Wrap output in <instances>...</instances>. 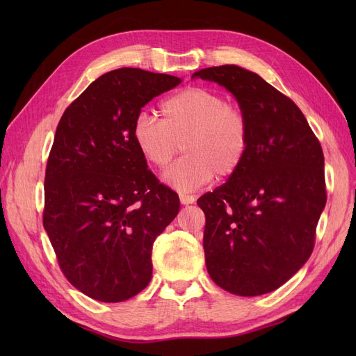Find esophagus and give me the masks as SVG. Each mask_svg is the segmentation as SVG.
Returning a JSON list of instances; mask_svg holds the SVG:
<instances>
[{"mask_svg": "<svg viewBox=\"0 0 356 356\" xmlns=\"http://www.w3.org/2000/svg\"><path fill=\"white\" fill-rule=\"evenodd\" d=\"M179 200L182 204H191L196 202V197L191 196V195H179Z\"/></svg>", "mask_w": 356, "mask_h": 356, "instance_id": "34e87169", "label": "esophagus"}]
</instances>
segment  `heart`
I'll use <instances>...</instances> for the list:
<instances>
[{
  "label": "heart",
  "instance_id": "b5f03b06",
  "mask_svg": "<svg viewBox=\"0 0 356 356\" xmlns=\"http://www.w3.org/2000/svg\"><path fill=\"white\" fill-rule=\"evenodd\" d=\"M161 118L139 113L132 138L138 152L157 169H165L181 149L186 156L166 170L165 181L179 191H196L218 175H233L250 147V123L239 106L222 95L188 88L160 105Z\"/></svg>",
  "mask_w": 356,
  "mask_h": 356
}]
</instances>
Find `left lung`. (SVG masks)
<instances>
[{
    "label": "left lung",
    "mask_w": 356,
    "mask_h": 356,
    "mask_svg": "<svg viewBox=\"0 0 356 356\" xmlns=\"http://www.w3.org/2000/svg\"><path fill=\"white\" fill-rule=\"evenodd\" d=\"M193 77L227 89L250 123L241 168L197 200L208 273L236 296L272 293L314 251L327 202L324 153L298 106L258 74L221 65Z\"/></svg>",
    "instance_id": "8db88e82"
}]
</instances>
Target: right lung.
<instances>
[{"mask_svg":"<svg viewBox=\"0 0 356 356\" xmlns=\"http://www.w3.org/2000/svg\"><path fill=\"white\" fill-rule=\"evenodd\" d=\"M181 79L139 68L106 72L60 117L44 178L42 225L62 273L105 303L152 281V250L179 211L178 195L147 169L136 115Z\"/></svg>","mask_w":356,"mask_h":356,"instance_id":"1","label":"right lung"}]
</instances>
